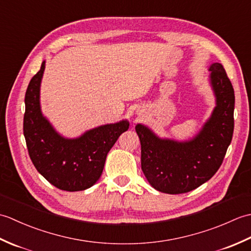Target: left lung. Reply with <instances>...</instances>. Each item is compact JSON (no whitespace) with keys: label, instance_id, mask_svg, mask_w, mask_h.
<instances>
[{"label":"left lung","instance_id":"8db88e82","mask_svg":"<svg viewBox=\"0 0 251 251\" xmlns=\"http://www.w3.org/2000/svg\"><path fill=\"white\" fill-rule=\"evenodd\" d=\"M216 106L199 134L188 141L162 139L138 124L141 169L154 189L167 194L186 193L205 183L220 168L234 130L235 96L221 63L209 68Z\"/></svg>","mask_w":251,"mask_h":251}]
</instances>
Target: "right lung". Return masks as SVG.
I'll list each match as a JSON object with an SVG mask.
<instances>
[{
	"label": "right lung",
	"mask_w": 251,
	"mask_h": 251,
	"mask_svg": "<svg viewBox=\"0 0 251 251\" xmlns=\"http://www.w3.org/2000/svg\"><path fill=\"white\" fill-rule=\"evenodd\" d=\"M45 61L31 78L25 92L24 135L36 170L56 188L83 191L93 186L104 167L105 158L119 137L129 128L121 121L90 129L74 139L62 137L43 116L40 105V86Z\"/></svg>",
	"instance_id": "obj_1"
}]
</instances>
